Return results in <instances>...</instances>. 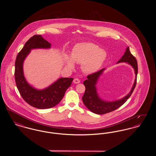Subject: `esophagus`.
Segmentation results:
<instances>
[{"mask_svg":"<svg viewBox=\"0 0 156 156\" xmlns=\"http://www.w3.org/2000/svg\"><path fill=\"white\" fill-rule=\"evenodd\" d=\"M73 82H74V83H78L80 82V80L78 78H75Z\"/></svg>","mask_w":156,"mask_h":156,"instance_id":"obj_1","label":"esophagus"}]
</instances>
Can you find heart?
<instances>
[{"label":"heart","instance_id":"1","mask_svg":"<svg viewBox=\"0 0 156 156\" xmlns=\"http://www.w3.org/2000/svg\"><path fill=\"white\" fill-rule=\"evenodd\" d=\"M71 59L66 58L68 67L73 68L74 62L81 64L83 70L92 73L101 67L106 57L101 48L92 43H82L75 45L71 54Z\"/></svg>","mask_w":156,"mask_h":156}]
</instances>
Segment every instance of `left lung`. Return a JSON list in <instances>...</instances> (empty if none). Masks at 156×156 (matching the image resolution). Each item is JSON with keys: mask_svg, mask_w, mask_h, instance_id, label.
<instances>
[{"mask_svg": "<svg viewBox=\"0 0 156 156\" xmlns=\"http://www.w3.org/2000/svg\"><path fill=\"white\" fill-rule=\"evenodd\" d=\"M125 62L129 64L134 69L136 79L131 91L126 97L118 101L113 102L105 101L98 97L95 87L99 77L102 74L105 69H102L95 73L88 75L87 76V80L83 81V85L85 87V91L83 96L82 97V101L89 111L98 115H102L111 112L117 109L125 104L127 99H129L132 94L137 83L138 67L137 60L131 54L129 47H127L125 54L119 59L118 62Z\"/></svg>", "mask_w": 156, "mask_h": 156, "instance_id": "left-lung-1", "label": "left lung"}]
</instances>
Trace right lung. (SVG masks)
Wrapping results in <instances>:
<instances>
[{
  "label": "right lung",
  "mask_w": 156,
  "mask_h": 156,
  "mask_svg": "<svg viewBox=\"0 0 156 156\" xmlns=\"http://www.w3.org/2000/svg\"><path fill=\"white\" fill-rule=\"evenodd\" d=\"M50 47L51 44L41 35H34L25 43L15 61V81L19 92L27 104L38 109H48L57 105L74 80L73 78H61L43 90L34 89L26 81L23 64L30 50L34 48H49Z\"/></svg>",
  "instance_id": "add662e5"
}]
</instances>
